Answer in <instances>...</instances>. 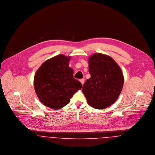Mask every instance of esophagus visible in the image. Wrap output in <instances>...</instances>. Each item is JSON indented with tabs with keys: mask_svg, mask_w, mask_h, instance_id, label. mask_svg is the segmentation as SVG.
<instances>
[{
	"mask_svg": "<svg viewBox=\"0 0 155 155\" xmlns=\"http://www.w3.org/2000/svg\"><path fill=\"white\" fill-rule=\"evenodd\" d=\"M80 82H81L82 85H83L84 84V82H85V79H80Z\"/></svg>",
	"mask_w": 155,
	"mask_h": 155,
	"instance_id": "obj_1",
	"label": "esophagus"
}]
</instances>
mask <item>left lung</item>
I'll return each mask as SVG.
<instances>
[{"label":"left lung","mask_w":155,"mask_h":155,"mask_svg":"<svg viewBox=\"0 0 155 155\" xmlns=\"http://www.w3.org/2000/svg\"><path fill=\"white\" fill-rule=\"evenodd\" d=\"M91 78L82 87L89 106L103 109L118 98L124 85V75L120 67L109 55L96 53L89 57Z\"/></svg>","instance_id":"left-lung-1"}]
</instances>
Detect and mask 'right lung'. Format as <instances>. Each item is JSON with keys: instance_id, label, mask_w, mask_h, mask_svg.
Returning <instances> with one entry per match:
<instances>
[{"instance_id": "add662e5", "label": "right lung", "mask_w": 155, "mask_h": 155, "mask_svg": "<svg viewBox=\"0 0 155 155\" xmlns=\"http://www.w3.org/2000/svg\"><path fill=\"white\" fill-rule=\"evenodd\" d=\"M70 57L58 55L46 61L36 71L34 87L39 100L48 107L58 110L64 107L82 84L73 78L68 66Z\"/></svg>"}]
</instances>
